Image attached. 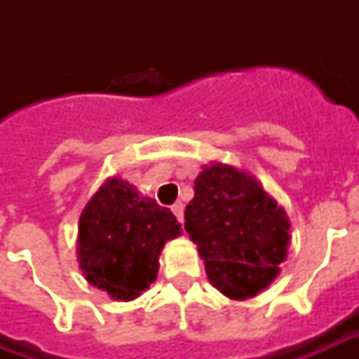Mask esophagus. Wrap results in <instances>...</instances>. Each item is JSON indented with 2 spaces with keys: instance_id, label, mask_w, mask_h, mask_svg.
Segmentation results:
<instances>
[{
  "instance_id": "1",
  "label": "esophagus",
  "mask_w": 359,
  "mask_h": 359,
  "mask_svg": "<svg viewBox=\"0 0 359 359\" xmlns=\"http://www.w3.org/2000/svg\"><path fill=\"white\" fill-rule=\"evenodd\" d=\"M171 210H172V213L177 215V219H179L180 223H182V215H184V205H182L180 202H177V203H172Z\"/></svg>"
}]
</instances>
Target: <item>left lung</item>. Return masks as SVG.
I'll list each match as a JSON object with an SVG mask.
<instances>
[{"label": "left lung", "mask_w": 359, "mask_h": 359, "mask_svg": "<svg viewBox=\"0 0 359 359\" xmlns=\"http://www.w3.org/2000/svg\"><path fill=\"white\" fill-rule=\"evenodd\" d=\"M184 229L198 244L211 285L234 300L264 290L290 244L285 210L254 177L223 163L205 167L194 180Z\"/></svg>", "instance_id": "1"}]
</instances>
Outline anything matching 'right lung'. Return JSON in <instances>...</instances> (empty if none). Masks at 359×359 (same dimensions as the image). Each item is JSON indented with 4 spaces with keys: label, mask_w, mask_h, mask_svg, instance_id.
Instances as JSON below:
<instances>
[{
    "label": "right lung",
    "mask_w": 359,
    "mask_h": 359,
    "mask_svg": "<svg viewBox=\"0 0 359 359\" xmlns=\"http://www.w3.org/2000/svg\"><path fill=\"white\" fill-rule=\"evenodd\" d=\"M180 223L156 200L121 179L103 184L79 225V262L90 285L117 300H134L157 278L159 254Z\"/></svg>",
    "instance_id": "add662e5"
}]
</instances>
